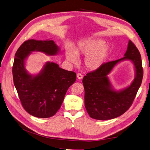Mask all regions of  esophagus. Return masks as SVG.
I'll list each match as a JSON object with an SVG mask.
<instances>
[{
  "label": "esophagus",
  "mask_w": 150,
  "mask_h": 150,
  "mask_svg": "<svg viewBox=\"0 0 150 150\" xmlns=\"http://www.w3.org/2000/svg\"><path fill=\"white\" fill-rule=\"evenodd\" d=\"M83 78V75L81 74H79V73H78V74H77V78H78V79H81Z\"/></svg>",
  "instance_id": "1"
}]
</instances>
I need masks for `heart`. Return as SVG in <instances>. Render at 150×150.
<instances>
[{
    "mask_svg": "<svg viewBox=\"0 0 150 150\" xmlns=\"http://www.w3.org/2000/svg\"><path fill=\"white\" fill-rule=\"evenodd\" d=\"M110 48L105 41L99 39H89L79 42L72 48L66 50L68 61L75 62L78 56H86L84 60L85 67L90 71H96L100 68L106 61Z\"/></svg>",
    "mask_w": 150,
    "mask_h": 150,
    "instance_id": "1",
    "label": "heart"
}]
</instances>
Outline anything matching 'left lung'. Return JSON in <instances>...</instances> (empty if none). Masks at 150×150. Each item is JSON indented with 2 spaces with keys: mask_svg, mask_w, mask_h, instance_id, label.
<instances>
[{
  "mask_svg": "<svg viewBox=\"0 0 150 150\" xmlns=\"http://www.w3.org/2000/svg\"><path fill=\"white\" fill-rule=\"evenodd\" d=\"M124 60L133 63L135 78L129 86L116 90L111 84L108 74L117 64ZM143 76L140 53L135 45L129 40L123 57L104 63L99 69L89 72L83 78L84 105L90 117L98 120H108L125 113L134 101L142 84Z\"/></svg>",
  "mask_w": 150,
  "mask_h": 150,
  "instance_id": "obj_1",
  "label": "left lung"
}]
</instances>
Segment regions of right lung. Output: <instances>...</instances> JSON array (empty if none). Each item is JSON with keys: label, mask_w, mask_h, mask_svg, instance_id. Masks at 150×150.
<instances>
[{"label": "right lung", "mask_w": 150, "mask_h": 150, "mask_svg": "<svg viewBox=\"0 0 150 150\" xmlns=\"http://www.w3.org/2000/svg\"><path fill=\"white\" fill-rule=\"evenodd\" d=\"M61 49L54 40L29 39L17 51L12 67L13 84L22 106L32 116L47 118L59 110L67 89L74 83L76 74L59 67L53 62H46L37 74L25 69V61L33 52L56 56Z\"/></svg>", "instance_id": "add662e5"}]
</instances>
